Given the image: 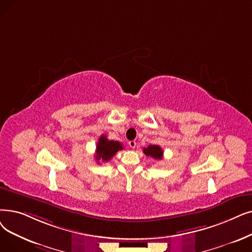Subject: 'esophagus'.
Here are the masks:
<instances>
[{
    "label": "esophagus",
    "mask_w": 252,
    "mask_h": 252,
    "mask_svg": "<svg viewBox=\"0 0 252 252\" xmlns=\"http://www.w3.org/2000/svg\"><path fill=\"white\" fill-rule=\"evenodd\" d=\"M136 145H137V143H136V141H134V140L128 142V146H129L130 148H133V149H134V148L136 147Z\"/></svg>",
    "instance_id": "obj_1"
}]
</instances>
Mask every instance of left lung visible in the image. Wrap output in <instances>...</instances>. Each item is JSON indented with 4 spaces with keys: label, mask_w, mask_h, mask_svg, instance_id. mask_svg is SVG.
Masks as SVG:
<instances>
[{
    "label": "left lung",
    "mask_w": 252,
    "mask_h": 252,
    "mask_svg": "<svg viewBox=\"0 0 252 252\" xmlns=\"http://www.w3.org/2000/svg\"><path fill=\"white\" fill-rule=\"evenodd\" d=\"M143 152L146 157L155 159H161L163 156V151L158 145H149L147 148H143Z\"/></svg>",
    "instance_id": "obj_1"
}]
</instances>
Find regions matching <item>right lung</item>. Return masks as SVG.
Masks as SVG:
<instances>
[{
  "mask_svg": "<svg viewBox=\"0 0 252 252\" xmlns=\"http://www.w3.org/2000/svg\"><path fill=\"white\" fill-rule=\"evenodd\" d=\"M124 149L122 143L118 141L108 140L105 135H102L97 141L95 148V159L97 163L102 161H109L119 150Z\"/></svg>",
  "mask_w": 252,
  "mask_h": 252,
  "instance_id": "add662e5",
  "label": "right lung"
}]
</instances>
